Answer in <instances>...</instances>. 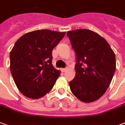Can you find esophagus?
<instances>
[{
	"label": "esophagus",
	"instance_id": "1",
	"mask_svg": "<svg viewBox=\"0 0 125 125\" xmlns=\"http://www.w3.org/2000/svg\"><path fill=\"white\" fill-rule=\"evenodd\" d=\"M61 70H62V72H65L66 70H67V69L66 68H62V69H61Z\"/></svg>",
	"mask_w": 125,
	"mask_h": 125
}]
</instances>
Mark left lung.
I'll list each match as a JSON object with an SVG mask.
<instances>
[{"mask_svg": "<svg viewBox=\"0 0 125 125\" xmlns=\"http://www.w3.org/2000/svg\"><path fill=\"white\" fill-rule=\"evenodd\" d=\"M75 52V76L70 82L73 94L84 103L97 100L106 92L116 70L114 52L96 32L79 29L67 32Z\"/></svg>", "mask_w": 125, "mask_h": 125, "instance_id": "obj_1", "label": "left lung"}]
</instances>
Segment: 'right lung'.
<instances>
[{
	"label": "right lung",
	"instance_id": "right-lung-1",
	"mask_svg": "<svg viewBox=\"0 0 125 125\" xmlns=\"http://www.w3.org/2000/svg\"><path fill=\"white\" fill-rule=\"evenodd\" d=\"M65 32L39 30L23 35L10 53V72L24 95L39 99L50 92L60 75L52 61V52Z\"/></svg>",
	"mask_w": 125,
	"mask_h": 125
}]
</instances>
